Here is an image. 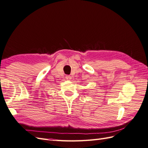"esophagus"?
<instances>
[{
  "instance_id": "obj_1",
  "label": "esophagus",
  "mask_w": 148,
  "mask_h": 148,
  "mask_svg": "<svg viewBox=\"0 0 148 148\" xmlns=\"http://www.w3.org/2000/svg\"><path fill=\"white\" fill-rule=\"evenodd\" d=\"M66 80H70V79H71V77H70V76H66Z\"/></svg>"
}]
</instances>
